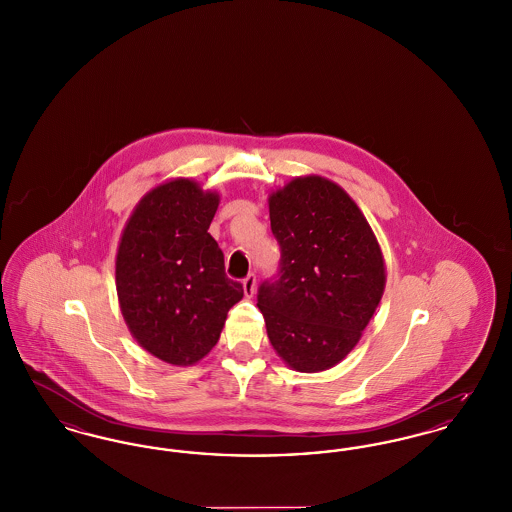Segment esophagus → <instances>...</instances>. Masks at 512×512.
Listing matches in <instances>:
<instances>
[{"instance_id":"obj_1","label":"esophagus","mask_w":512,"mask_h":512,"mask_svg":"<svg viewBox=\"0 0 512 512\" xmlns=\"http://www.w3.org/2000/svg\"><path fill=\"white\" fill-rule=\"evenodd\" d=\"M257 290V276L251 272L244 278V293L245 297H253V293Z\"/></svg>"}]
</instances>
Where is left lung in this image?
Segmentation results:
<instances>
[{
    "instance_id": "obj_1",
    "label": "left lung",
    "mask_w": 512,
    "mask_h": 512,
    "mask_svg": "<svg viewBox=\"0 0 512 512\" xmlns=\"http://www.w3.org/2000/svg\"><path fill=\"white\" fill-rule=\"evenodd\" d=\"M268 207L280 244L278 272L257 292L268 340L295 370H326L357 345L382 299L380 247L355 201L326 178H295Z\"/></svg>"
}]
</instances>
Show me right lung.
<instances>
[{"mask_svg": "<svg viewBox=\"0 0 512 512\" xmlns=\"http://www.w3.org/2000/svg\"><path fill=\"white\" fill-rule=\"evenodd\" d=\"M219 195L172 180L140 201L122 232L117 293L132 336L171 365H194L219 341L244 286L224 272L207 232Z\"/></svg>", "mask_w": 512, "mask_h": 512, "instance_id": "right-lung-1", "label": "right lung"}]
</instances>
